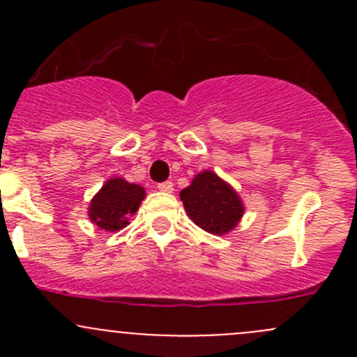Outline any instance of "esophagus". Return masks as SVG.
Wrapping results in <instances>:
<instances>
[{
    "instance_id": "1",
    "label": "esophagus",
    "mask_w": 357,
    "mask_h": 357,
    "mask_svg": "<svg viewBox=\"0 0 357 357\" xmlns=\"http://www.w3.org/2000/svg\"><path fill=\"white\" fill-rule=\"evenodd\" d=\"M157 188L164 193H171L172 190H174V185H172V181H164V183H160Z\"/></svg>"
}]
</instances>
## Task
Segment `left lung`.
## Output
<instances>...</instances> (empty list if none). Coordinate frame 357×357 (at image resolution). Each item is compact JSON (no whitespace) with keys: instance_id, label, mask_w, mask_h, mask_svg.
Instances as JSON below:
<instances>
[{"instance_id":"left-lung-1","label":"left lung","mask_w":357,"mask_h":357,"mask_svg":"<svg viewBox=\"0 0 357 357\" xmlns=\"http://www.w3.org/2000/svg\"><path fill=\"white\" fill-rule=\"evenodd\" d=\"M188 218L211 235L233 231L245 214V205L236 190L214 171H202L192 185L179 192Z\"/></svg>"}]
</instances>
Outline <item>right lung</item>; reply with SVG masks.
<instances>
[{"instance_id":"add662e5","label":"right lung","mask_w":357,"mask_h":357,"mask_svg":"<svg viewBox=\"0 0 357 357\" xmlns=\"http://www.w3.org/2000/svg\"><path fill=\"white\" fill-rule=\"evenodd\" d=\"M145 197L143 186L124 178L107 179L89 202V221L105 231H119L129 225V218L136 214Z\"/></svg>"}]
</instances>
